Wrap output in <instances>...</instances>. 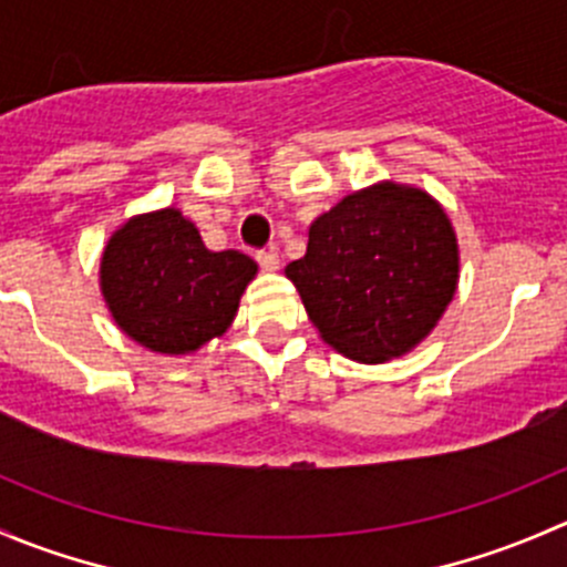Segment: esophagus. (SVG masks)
<instances>
[{
    "mask_svg": "<svg viewBox=\"0 0 567 567\" xmlns=\"http://www.w3.org/2000/svg\"><path fill=\"white\" fill-rule=\"evenodd\" d=\"M255 257H257V262H260L262 271H277L279 268V251L277 249H260Z\"/></svg>",
    "mask_w": 567,
    "mask_h": 567,
    "instance_id": "obj_1",
    "label": "esophagus"
}]
</instances>
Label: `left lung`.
Segmentation results:
<instances>
[{
	"mask_svg": "<svg viewBox=\"0 0 567 567\" xmlns=\"http://www.w3.org/2000/svg\"><path fill=\"white\" fill-rule=\"evenodd\" d=\"M334 351L379 364L431 334L458 288V241L442 205L400 183L342 197L285 268Z\"/></svg>",
	"mask_w": 567,
	"mask_h": 567,
	"instance_id": "1",
	"label": "left lung"
}]
</instances>
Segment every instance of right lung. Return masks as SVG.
Segmentation results:
<instances>
[{"instance_id":"obj_1","label":"right lung","mask_w":567,"mask_h":567,"mask_svg":"<svg viewBox=\"0 0 567 567\" xmlns=\"http://www.w3.org/2000/svg\"><path fill=\"white\" fill-rule=\"evenodd\" d=\"M257 262L210 251L177 208L134 216L109 238L101 293L114 323L156 353H192L225 334Z\"/></svg>"}]
</instances>
